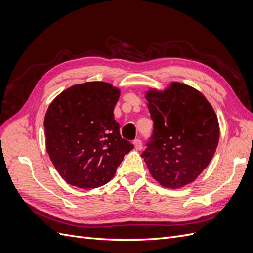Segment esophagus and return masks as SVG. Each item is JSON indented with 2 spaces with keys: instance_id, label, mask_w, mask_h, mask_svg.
<instances>
[{
  "instance_id": "1",
  "label": "esophagus",
  "mask_w": 253,
  "mask_h": 253,
  "mask_svg": "<svg viewBox=\"0 0 253 253\" xmlns=\"http://www.w3.org/2000/svg\"><path fill=\"white\" fill-rule=\"evenodd\" d=\"M133 144H134V148H135L136 150H141V149H142V142H141V140H139V139H135V140L133 141Z\"/></svg>"
}]
</instances>
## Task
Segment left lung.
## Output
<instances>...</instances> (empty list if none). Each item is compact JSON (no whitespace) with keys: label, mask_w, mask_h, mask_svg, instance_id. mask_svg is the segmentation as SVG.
Masks as SVG:
<instances>
[{"label":"left lung","mask_w":253,"mask_h":253,"mask_svg":"<svg viewBox=\"0 0 253 253\" xmlns=\"http://www.w3.org/2000/svg\"><path fill=\"white\" fill-rule=\"evenodd\" d=\"M154 134L142 152L160 186L179 189L193 182L210 164L219 139L215 112L200 90L181 82L144 94Z\"/></svg>","instance_id":"8db88e82"}]
</instances>
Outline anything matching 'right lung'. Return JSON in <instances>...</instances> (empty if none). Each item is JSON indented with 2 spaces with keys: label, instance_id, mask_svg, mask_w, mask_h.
I'll list each match as a JSON object with an SVG mask.
<instances>
[{
  "label": "right lung",
  "instance_id": "add662e5",
  "mask_svg": "<svg viewBox=\"0 0 253 253\" xmlns=\"http://www.w3.org/2000/svg\"><path fill=\"white\" fill-rule=\"evenodd\" d=\"M120 89L89 81L64 89L44 118L46 150L67 183L94 189L108 183L134 145L121 138L114 108Z\"/></svg>",
  "mask_w": 253,
  "mask_h": 253
}]
</instances>
